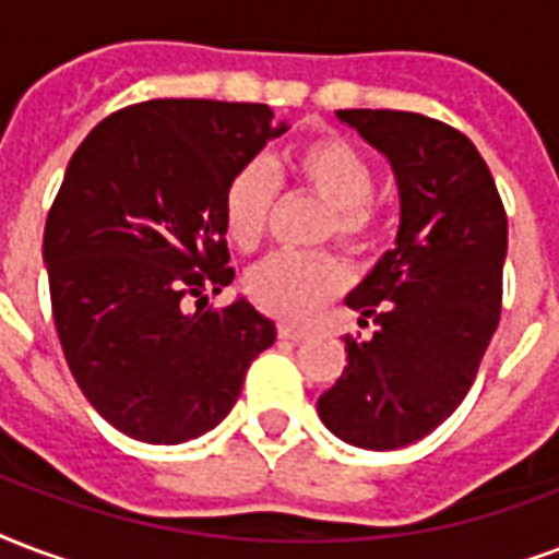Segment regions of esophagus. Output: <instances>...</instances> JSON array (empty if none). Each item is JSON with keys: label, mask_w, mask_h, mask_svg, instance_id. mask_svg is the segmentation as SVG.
<instances>
[{"label": "esophagus", "mask_w": 559, "mask_h": 559, "mask_svg": "<svg viewBox=\"0 0 559 559\" xmlns=\"http://www.w3.org/2000/svg\"><path fill=\"white\" fill-rule=\"evenodd\" d=\"M278 336L281 340H293V343H298V340H305V336H308V331L296 325H278Z\"/></svg>", "instance_id": "1"}]
</instances>
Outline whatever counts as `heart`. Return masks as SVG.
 I'll list each match as a JSON object with an SVG mask.
<instances>
[{
    "instance_id": "heart-1",
    "label": "heart",
    "mask_w": 559,
    "mask_h": 559,
    "mask_svg": "<svg viewBox=\"0 0 559 559\" xmlns=\"http://www.w3.org/2000/svg\"><path fill=\"white\" fill-rule=\"evenodd\" d=\"M293 173L310 193L328 204L322 237L343 246H364L374 225L369 195L374 169L348 140H313L293 155ZM278 193V178L261 160L240 166L225 187V231L242 251L258 249ZM346 284V270L328 251H275L246 275L251 301L272 317L305 322Z\"/></svg>"
}]
</instances>
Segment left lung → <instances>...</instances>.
Returning a JSON list of instances; mask_svg holds the SVG:
<instances>
[{
	"label": "left lung",
	"instance_id": "1",
	"mask_svg": "<svg viewBox=\"0 0 559 559\" xmlns=\"http://www.w3.org/2000/svg\"><path fill=\"white\" fill-rule=\"evenodd\" d=\"M378 148L399 185V231L346 296L372 319L346 336L348 364L317 411L328 431L369 451L404 449L466 399L498 328L507 213L475 143L407 110H336Z\"/></svg>",
	"mask_w": 559,
	"mask_h": 559
}]
</instances>
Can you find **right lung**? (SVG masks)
Instances as JSON below:
<instances>
[{
  "mask_svg": "<svg viewBox=\"0 0 559 559\" xmlns=\"http://www.w3.org/2000/svg\"><path fill=\"white\" fill-rule=\"evenodd\" d=\"M287 128L266 105L152 99L75 148L43 234L52 317L84 399L131 440L178 445L216 428L275 343L249 298L211 308L204 289L234 278L225 187Z\"/></svg>",
  "mask_w": 559,
  "mask_h": 559,
  "instance_id": "add662e5",
  "label": "right lung"
}]
</instances>
